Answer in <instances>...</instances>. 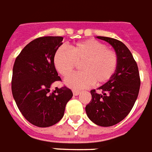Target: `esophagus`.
Masks as SVG:
<instances>
[{
	"label": "esophagus",
	"mask_w": 152,
	"mask_h": 152,
	"mask_svg": "<svg viewBox=\"0 0 152 152\" xmlns=\"http://www.w3.org/2000/svg\"><path fill=\"white\" fill-rule=\"evenodd\" d=\"M73 93V95H75V96H78L80 93V91H78V90H73L72 91Z\"/></svg>",
	"instance_id": "esophagus-1"
}]
</instances>
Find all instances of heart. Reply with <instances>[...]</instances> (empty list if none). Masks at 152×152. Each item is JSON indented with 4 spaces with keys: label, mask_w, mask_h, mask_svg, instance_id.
<instances>
[{
    "label": "heart",
    "mask_w": 152,
    "mask_h": 152,
    "mask_svg": "<svg viewBox=\"0 0 152 152\" xmlns=\"http://www.w3.org/2000/svg\"><path fill=\"white\" fill-rule=\"evenodd\" d=\"M82 72L68 76L64 80L67 87L82 89L91 85H102L109 81L118 66L116 52L101 42L88 39L70 47V51L59 48L54 56V64L62 76H69L81 64Z\"/></svg>",
    "instance_id": "1"
}]
</instances>
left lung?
Returning a JSON list of instances; mask_svg holds the SVG:
<instances>
[{
  "instance_id": "obj_1",
  "label": "left lung",
  "mask_w": 152,
  "mask_h": 152,
  "mask_svg": "<svg viewBox=\"0 0 152 152\" xmlns=\"http://www.w3.org/2000/svg\"><path fill=\"white\" fill-rule=\"evenodd\" d=\"M96 38L113 47L118 56V66L112 78L97 88L101 93L95 89L90 91L92 99L85 111L93 123L111 126L127 116L135 103L140 88L139 68L123 42L108 37Z\"/></svg>"
}]
</instances>
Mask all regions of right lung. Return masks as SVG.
<instances>
[{"instance_id": "right-lung-1", "label": "right lung", "mask_w": 152, "mask_h": 152, "mask_svg": "<svg viewBox=\"0 0 152 152\" xmlns=\"http://www.w3.org/2000/svg\"><path fill=\"white\" fill-rule=\"evenodd\" d=\"M64 38L48 36L34 39L25 47L15 59L12 93L24 118L39 127L56 124L64 117L65 106L72 97L67 87L50 92L54 82L60 80L54 56Z\"/></svg>"}]
</instances>
